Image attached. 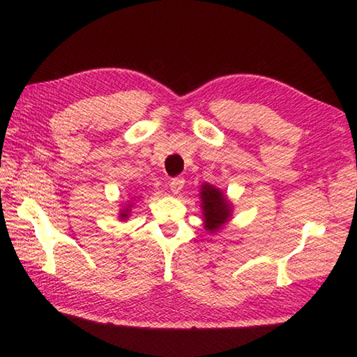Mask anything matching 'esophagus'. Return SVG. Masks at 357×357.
Here are the masks:
<instances>
[{"instance_id": "esophagus-1", "label": "esophagus", "mask_w": 357, "mask_h": 357, "mask_svg": "<svg viewBox=\"0 0 357 357\" xmlns=\"http://www.w3.org/2000/svg\"><path fill=\"white\" fill-rule=\"evenodd\" d=\"M184 183H185V181L183 178H174L172 181V183H170V190H172L173 195H178V193L183 190Z\"/></svg>"}]
</instances>
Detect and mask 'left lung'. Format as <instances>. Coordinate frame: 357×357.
<instances>
[{
  "label": "left lung",
  "instance_id": "obj_1",
  "mask_svg": "<svg viewBox=\"0 0 357 357\" xmlns=\"http://www.w3.org/2000/svg\"><path fill=\"white\" fill-rule=\"evenodd\" d=\"M204 229L215 234L232 218V203L217 185L203 183L199 189Z\"/></svg>",
  "mask_w": 357,
  "mask_h": 357
}]
</instances>
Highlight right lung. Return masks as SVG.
Segmentation results:
<instances>
[{"label": "right lung", "mask_w": 357, "mask_h": 357, "mask_svg": "<svg viewBox=\"0 0 357 357\" xmlns=\"http://www.w3.org/2000/svg\"><path fill=\"white\" fill-rule=\"evenodd\" d=\"M139 199V197H134V198H131L129 201H126V204L121 207L120 209V212H119V218H120V222H126V220L129 218V213H131V211H132V207H134V204H135V201Z\"/></svg>", "instance_id": "obj_1"}]
</instances>
